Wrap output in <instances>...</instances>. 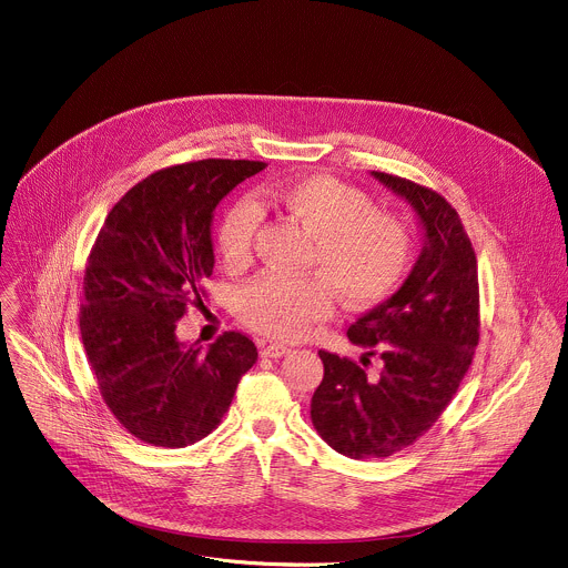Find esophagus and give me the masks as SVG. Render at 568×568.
Instances as JSON below:
<instances>
[{
	"label": "esophagus",
	"instance_id": "1",
	"mask_svg": "<svg viewBox=\"0 0 568 568\" xmlns=\"http://www.w3.org/2000/svg\"><path fill=\"white\" fill-rule=\"evenodd\" d=\"M287 353H290V348L283 346V344H261V355L263 357L278 359V357H285Z\"/></svg>",
	"mask_w": 568,
	"mask_h": 568
}]
</instances>
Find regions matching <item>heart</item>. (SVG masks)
Wrapping results in <instances>:
<instances>
[{
    "label": "heart",
    "mask_w": 568,
    "mask_h": 568,
    "mask_svg": "<svg viewBox=\"0 0 568 568\" xmlns=\"http://www.w3.org/2000/svg\"><path fill=\"white\" fill-rule=\"evenodd\" d=\"M263 209L290 215L310 237L312 276L261 274L237 294V316L263 337L294 342L331 316L335 294L362 310L384 301L409 267L412 242L404 224L353 186L331 175H307L256 191ZM252 200L231 204L217 229L229 267H245L254 254L261 209Z\"/></svg>",
    "instance_id": "heart-1"
}]
</instances>
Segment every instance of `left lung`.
<instances>
[{
    "label": "left lung",
    "instance_id": "8db88e82",
    "mask_svg": "<svg viewBox=\"0 0 568 568\" xmlns=\"http://www.w3.org/2000/svg\"><path fill=\"white\" fill-rule=\"evenodd\" d=\"M371 175L416 211L425 245L399 290L348 328V339L366 348L362 364L318 351L312 425L351 458H386L414 445L456 395L478 344L476 256L458 213L436 191ZM373 354L383 359L377 376L365 373Z\"/></svg>",
    "mask_w": 568,
    "mask_h": 568
}]
</instances>
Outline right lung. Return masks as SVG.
I'll return each instance as SVG.
<instances>
[{
	"label": "right lung",
	"instance_id": "1",
	"mask_svg": "<svg viewBox=\"0 0 568 568\" xmlns=\"http://www.w3.org/2000/svg\"><path fill=\"white\" fill-rule=\"evenodd\" d=\"M263 161L202 159L159 171L110 211L92 247L80 337L114 418L154 447H186L226 414L254 342L224 333L202 348L178 339V321L202 305L213 274V211Z\"/></svg>",
	"mask_w": 568,
	"mask_h": 568
}]
</instances>
